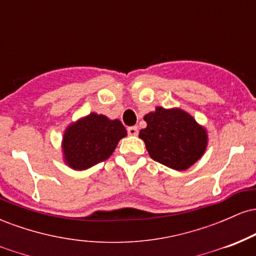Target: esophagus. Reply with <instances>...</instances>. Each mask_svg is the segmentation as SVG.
<instances>
[{"label": "esophagus", "instance_id": "34e87169", "mask_svg": "<svg viewBox=\"0 0 256 256\" xmlns=\"http://www.w3.org/2000/svg\"><path fill=\"white\" fill-rule=\"evenodd\" d=\"M128 134H131V136H137L138 134L137 126H130V128H128Z\"/></svg>", "mask_w": 256, "mask_h": 256}]
</instances>
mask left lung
Segmentation results:
<instances>
[{
	"label": "left lung",
	"instance_id": "left-lung-1",
	"mask_svg": "<svg viewBox=\"0 0 256 256\" xmlns=\"http://www.w3.org/2000/svg\"><path fill=\"white\" fill-rule=\"evenodd\" d=\"M146 128L140 131L152 160L184 171L204 155L207 132L186 112L158 107L144 116Z\"/></svg>",
	"mask_w": 256,
	"mask_h": 256
}]
</instances>
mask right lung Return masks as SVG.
I'll return each instance as SVG.
<instances>
[{"label": "right lung", "mask_w": 256, "mask_h": 256, "mask_svg": "<svg viewBox=\"0 0 256 256\" xmlns=\"http://www.w3.org/2000/svg\"><path fill=\"white\" fill-rule=\"evenodd\" d=\"M128 134L118 119L91 113L67 128L62 140L64 161L73 170H86L110 156Z\"/></svg>", "instance_id": "1"}]
</instances>
